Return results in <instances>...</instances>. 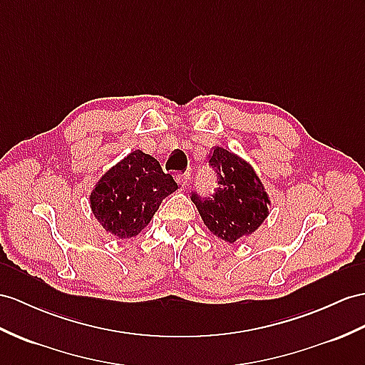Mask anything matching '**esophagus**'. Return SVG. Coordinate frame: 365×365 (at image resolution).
Instances as JSON below:
<instances>
[{
    "label": "esophagus",
    "mask_w": 365,
    "mask_h": 365,
    "mask_svg": "<svg viewBox=\"0 0 365 365\" xmlns=\"http://www.w3.org/2000/svg\"><path fill=\"white\" fill-rule=\"evenodd\" d=\"M180 184L182 185V187H185V185L189 184V181H190V172H184L182 175H180Z\"/></svg>",
    "instance_id": "34e87169"
}]
</instances>
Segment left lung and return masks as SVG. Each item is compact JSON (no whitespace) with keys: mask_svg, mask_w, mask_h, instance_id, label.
<instances>
[{"mask_svg":"<svg viewBox=\"0 0 365 365\" xmlns=\"http://www.w3.org/2000/svg\"><path fill=\"white\" fill-rule=\"evenodd\" d=\"M207 163L215 170L217 189L209 197L192 190L190 198L210 232L234 243L252 234L268 217V195L252 167L227 150L212 148Z\"/></svg>","mask_w":365,"mask_h":365,"instance_id":"left-lung-1","label":"left lung"}]
</instances>
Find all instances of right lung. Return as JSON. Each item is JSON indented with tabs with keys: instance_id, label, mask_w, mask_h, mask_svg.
Instances as JSON below:
<instances>
[{
	"instance_id": "right-lung-1",
	"label": "right lung",
	"mask_w": 365,
	"mask_h": 365,
	"mask_svg": "<svg viewBox=\"0 0 365 365\" xmlns=\"http://www.w3.org/2000/svg\"><path fill=\"white\" fill-rule=\"evenodd\" d=\"M178 189L153 156L140 150L106 172L91 193L94 217L118 238H131L144 229L159 204Z\"/></svg>"
}]
</instances>
